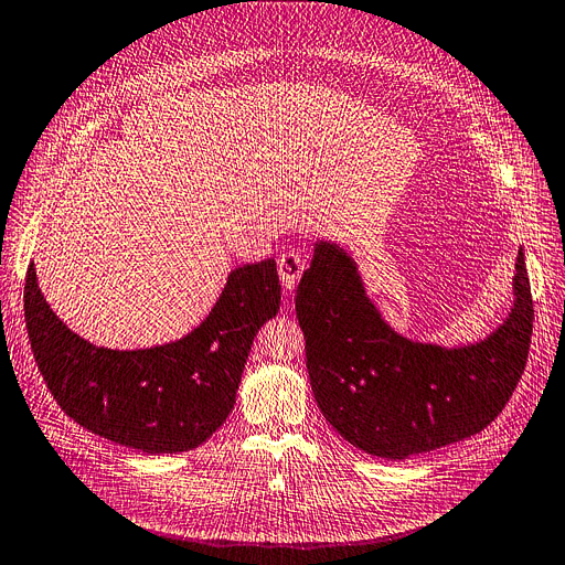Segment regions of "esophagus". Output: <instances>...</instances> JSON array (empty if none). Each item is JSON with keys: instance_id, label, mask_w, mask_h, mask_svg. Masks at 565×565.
<instances>
[{"instance_id": "obj_1", "label": "esophagus", "mask_w": 565, "mask_h": 565, "mask_svg": "<svg viewBox=\"0 0 565 565\" xmlns=\"http://www.w3.org/2000/svg\"><path fill=\"white\" fill-rule=\"evenodd\" d=\"M303 268H306V259H303L301 253L287 250V253L280 255V259H278V276H280V282H282V287L287 291H291V289L299 285Z\"/></svg>"}]
</instances>
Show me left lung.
I'll list each match as a JSON object with an SVG mask.
<instances>
[{"instance_id": "left-lung-1", "label": "left lung", "mask_w": 565, "mask_h": 565, "mask_svg": "<svg viewBox=\"0 0 565 565\" xmlns=\"http://www.w3.org/2000/svg\"><path fill=\"white\" fill-rule=\"evenodd\" d=\"M514 268L508 320L480 343L440 348L398 335L366 297L343 247L315 243L295 301L324 419L382 459H408L480 434L505 408L531 348L533 299L522 250Z\"/></svg>"}]
</instances>
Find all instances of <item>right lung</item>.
<instances>
[{
	"mask_svg": "<svg viewBox=\"0 0 565 565\" xmlns=\"http://www.w3.org/2000/svg\"><path fill=\"white\" fill-rule=\"evenodd\" d=\"M280 310L276 259L234 268L209 318L148 350L97 348L43 299L34 264L25 322L36 366L60 408L87 431L148 455L188 452L230 417L257 331Z\"/></svg>",
	"mask_w": 565,
	"mask_h": 565,
	"instance_id": "obj_1",
	"label": "right lung"
}]
</instances>
